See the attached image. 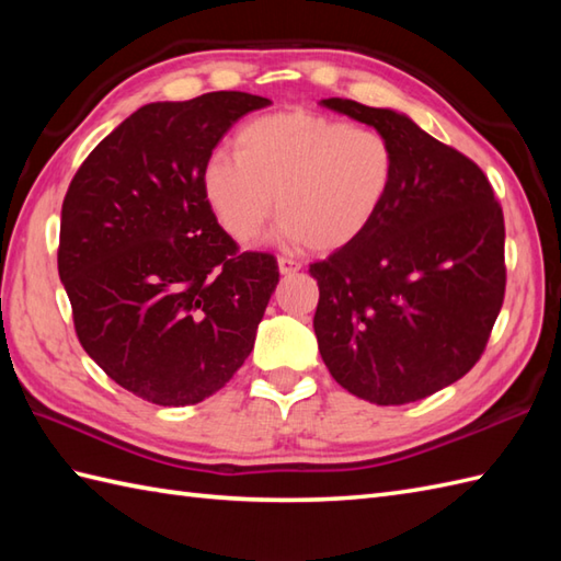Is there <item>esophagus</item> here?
Instances as JSON below:
<instances>
[{
	"instance_id": "obj_1",
	"label": "esophagus",
	"mask_w": 561,
	"mask_h": 561,
	"mask_svg": "<svg viewBox=\"0 0 561 561\" xmlns=\"http://www.w3.org/2000/svg\"><path fill=\"white\" fill-rule=\"evenodd\" d=\"M277 265H279V274H282V277H289V274L301 270V262L289 260V257H279Z\"/></svg>"
}]
</instances>
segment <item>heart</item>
Segmentation results:
<instances>
[{
  "label": "heart",
  "mask_w": 561,
  "mask_h": 561,
  "mask_svg": "<svg viewBox=\"0 0 561 561\" xmlns=\"http://www.w3.org/2000/svg\"><path fill=\"white\" fill-rule=\"evenodd\" d=\"M396 183V149L371 127L308 111L262 115L238 129L233 159H209L202 190L221 229L250 241L277 199V238L332 253L354 243Z\"/></svg>",
  "instance_id": "obj_1"
}]
</instances>
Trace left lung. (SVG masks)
<instances>
[{
    "mask_svg": "<svg viewBox=\"0 0 561 561\" xmlns=\"http://www.w3.org/2000/svg\"><path fill=\"white\" fill-rule=\"evenodd\" d=\"M320 103L396 149V183L378 217L311 265L320 356L356 398L422 400L478 364L502 311V207L478 165L412 117L347 99Z\"/></svg>",
    "mask_w": 561,
    "mask_h": 561,
    "instance_id": "left-lung-1",
    "label": "left lung"
}]
</instances>
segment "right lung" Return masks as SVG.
I'll list each match as a JSON object with an SVG mask.
<instances>
[{
	"mask_svg": "<svg viewBox=\"0 0 561 561\" xmlns=\"http://www.w3.org/2000/svg\"><path fill=\"white\" fill-rule=\"evenodd\" d=\"M270 103L243 91L147 103L69 183L57 270L77 335L141 400L202 402L253 352L277 260L238 253L207 205L202 173L229 127Z\"/></svg>",
	"mask_w": 561,
	"mask_h": 561,
	"instance_id": "add662e5",
	"label": "right lung"
}]
</instances>
